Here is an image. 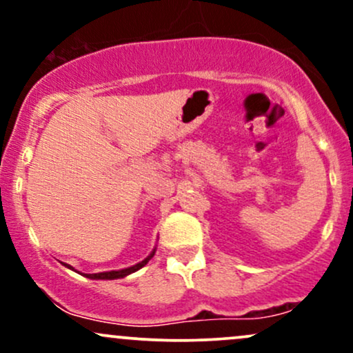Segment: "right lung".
<instances>
[{"label":"right lung","mask_w":353,"mask_h":353,"mask_svg":"<svg viewBox=\"0 0 353 353\" xmlns=\"http://www.w3.org/2000/svg\"><path fill=\"white\" fill-rule=\"evenodd\" d=\"M155 250L157 249L152 250L149 256H145V259H143L142 262L132 265V267H128V268H123V270H111V272H101V273H83V276L90 278V280H117V278H124V276L130 275V273H134V272H137V270H141L142 267H145V265L149 263V260L152 259V256L155 255ZM63 265L67 268L73 270L72 265H68V263H63Z\"/></svg>","instance_id":"right-lung-1"}]
</instances>
